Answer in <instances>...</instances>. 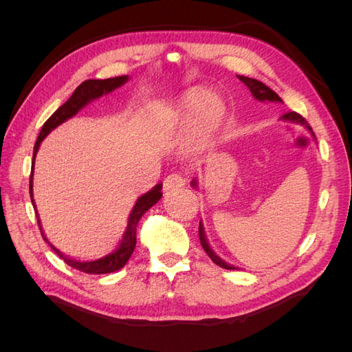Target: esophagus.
Instances as JSON below:
<instances>
[{"instance_id": "34e87169", "label": "esophagus", "mask_w": 352, "mask_h": 352, "mask_svg": "<svg viewBox=\"0 0 352 352\" xmlns=\"http://www.w3.org/2000/svg\"><path fill=\"white\" fill-rule=\"evenodd\" d=\"M185 182H186V179H185L182 175H177V173L170 175V176H167L166 180H164V190L167 192V190L179 189V188L185 186Z\"/></svg>"}]
</instances>
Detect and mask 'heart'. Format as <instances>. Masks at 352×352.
Segmentation results:
<instances>
[{
    "label": "heart",
    "mask_w": 352,
    "mask_h": 352,
    "mask_svg": "<svg viewBox=\"0 0 352 352\" xmlns=\"http://www.w3.org/2000/svg\"><path fill=\"white\" fill-rule=\"evenodd\" d=\"M225 117V104L219 97L202 88H194L175 107L170 126L185 132L194 129L197 148H206L214 140Z\"/></svg>",
    "instance_id": "1"
}]
</instances>
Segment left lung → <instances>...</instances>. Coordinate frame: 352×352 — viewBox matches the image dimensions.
Masks as SVG:
<instances>
[{
	"label": "left lung",
	"instance_id": "obj_1",
	"mask_svg": "<svg viewBox=\"0 0 352 352\" xmlns=\"http://www.w3.org/2000/svg\"><path fill=\"white\" fill-rule=\"evenodd\" d=\"M238 79L241 80V82H243L245 85H247L248 87V89H250V92L252 94V97L257 100V101H261V102H265V101H269V102H282V100H280V97L278 94H276L273 89H270L267 85H264L263 82H260V80H257V79H251V78H247V76H238ZM282 120H289V122H294V123H301L302 126H305L308 131L311 132V127L307 124V122L302 119V117L300 116V114H296V113H286V114H283L282 116ZM311 135H314L313 132H311ZM190 185H192V188H198V180L197 179H194L192 182H190ZM199 230H198V233H199V241H201V245H202V248H204V251L208 254V257L212 260V263H216L217 265H220V267H223V269H228V270H236L238 267H235V265H232V264H229V263H226L225 260H221L219 255L212 251V248L210 247V243H208V239H207V236H206V230H204V226H202V221H199V228H198Z\"/></svg>",
	"mask_w": 352,
	"mask_h": 352
}]
</instances>
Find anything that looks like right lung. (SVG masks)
<instances>
[{"label": "right lung", "instance_id": "right-lung-1", "mask_svg": "<svg viewBox=\"0 0 352 352\" xmlns=\"http://www.w3.org/2000/svg\"><path fill=\"white\" fill-rule=\"evenodd\" d=\"M129 80V76H117V78H110V79H89V80H85L82 82L79 87L74 89V92L72 94V97L58 107L54 114H52L50 119L44 123L42 126V129L39 132V136L36 140V144L34 146V157H32V172H30V182H29V192H30V199H32V206L35 208L36 212V219H38V226L41 230V235L44 238V241L50 245V247L54 250V252L58 255L61 260H65L66 264H69L70 267L85 272V273H89V274H107V273H113L120 270L123 265L127 263V260L131 258V255L135 250V245H136V226L138 223H140L141 217L145 214V212L150 210L154 204L160 201V198L163 197L162 192V188L163 184H157L151 190H148L146 194L141 195L140 198L136 199L135 206L131 211L129 219H127V228L123 233V238L120 239L119 245H117V248L105 255V257L97 258V260H78V258H73L66 255L65 252H61L58 248H56L54 245H52L44 233V229H42L41 225V220L38 216V211H36V206H35V201H34V166H35V157L36 153L41 146V142L45 140L47 135L54 131L57 126H60L61 123H65L66 120L72 119L73 116H76L83 107H87V105L95 100L101 98L102 95H107L110 92H113L114 89L123 87V85Z\"/></svg>", "mask_w": 352, "mask_h": 352}]
</instances>
